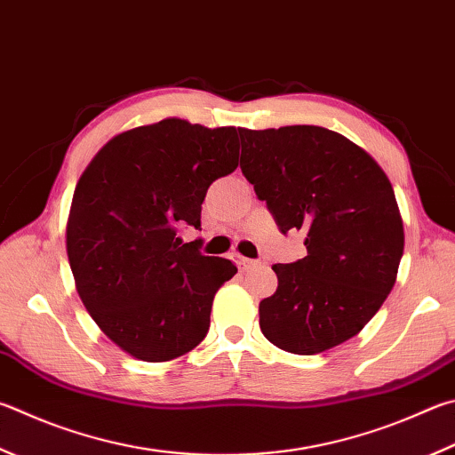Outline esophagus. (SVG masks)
<instances>
[{"instance_id":"esophagus-1","label":"esophagus","mask_w":455,"mask_h":455,"mask_svg":"<svg viewBox=\"0 0 455 455\" xmlns=\"http://www.w3.org/2000/svg\"><path fill=\"white\" fill-rule=\"evenodd\" d=\"M233 262L236 264L238 267V270L241 272H244V270H249L252 264H254V260H251V259H246V256H243V254H233Z\"/></svg>"}]
</instances>
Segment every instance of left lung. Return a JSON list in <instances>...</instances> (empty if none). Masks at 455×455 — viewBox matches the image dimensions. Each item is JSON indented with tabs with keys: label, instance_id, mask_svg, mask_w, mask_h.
Listing matches in <instances>:
<instances>
[{
	"label": "left lung",
	"instance_id": "obj_1",
	"mask_svg": "<svg viewBox=\"0 0 455 455\" xmlns=\"http://www.w3.org/2000/svg\"><path fill=\"white\" fill-rule=\"evenodd\" d=\"M241 169L283 233L307 256L275 264L276 292L259 307L280 350L312 356L350 340L398 276L403 222L390 179L364 148L324 127L238 129Z\"/></svg>",
	"mask_w": 455,
	"mask_h": 455
}]
</instances>
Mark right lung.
I'll use <instances>...</instances> for the list:
<instances>
[{
	"instance_id": "obj_1",
	"label": "right lung",
	"mask_w": 455,
	"mask_h": 455,
	"mask_svg": "<svg viewBox=\"0 0 455 455\" xmlns=\"http://www.w3.org/2000/svg\"><path fill=\"white\" fill-rule=\"evenodd\" d=\"M236 127L169 117L109 139L73 193L65 244L81 302L119 348L143 362L191 352L214 294L236 267L185 243L212 180L238 167Z\"/></svg>"
}]
</instances>
